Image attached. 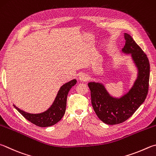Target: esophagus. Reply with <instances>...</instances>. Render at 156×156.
<instances>
[{
	"instance_id": "34e87169",
	"label": "esophagus",
	"mask_w": 156,
	"mask_h": 156,
	"mask_svg": "<svg viewBox=\"0 0 156 156\" xmlns=\"http://www.w3.org/2000/svg\"><path fill=\"white\" fill-rule=\"evenodd\" d=\"M78 79L80 81H87L89 80V76H88L86 73H81V74L79 76Z\"/></svg>"
}]
</instances>
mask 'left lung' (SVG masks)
I'll use <instances>...</instances> for the list:
<instances>
[{
  "mask_svg": "<svg viewBox=\"0 0 156 156\" xmlns=\"http://www.w3.org/2000/svg\"><path fill=\"white\" fill-rule=\"evenodd\" d=\"M126 44L122 49L125 55H130L137 69V77L128 91L119 98L114 97L105 85L98 82H90L91 104L100 119L108 125H116L131 117L146 99L149 89L150 65L143 50L129 34L124 33Z\"/></svg>",
  "mask_w": 156,
  "mask_h": 156,
  "instance_id": "obj_1",
  "label": "left lung"
}]
</instances>
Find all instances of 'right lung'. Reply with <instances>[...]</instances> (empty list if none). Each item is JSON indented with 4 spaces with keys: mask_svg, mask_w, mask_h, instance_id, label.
Instances as JSON below:
<instances>
[{
    "mask_svg": "<svg viewBox=\"0 0 156 156\" xmlns=\"http://www.w3.org/2000/svg\"><path fill=\"white\" fill-rule=\"evenodd\" d=\"M76 79L61 86L57 93L55 100L48 109L41 113H29L20 109L16 105L13 106L23 117L35 125L39 127H50L60 121L66 112L67 94L73 86L76 84Z\"/></svg>",
    "mask_w": 156,
    "mask_h": 156,
    "instance_id": "obj_1",
    "label": "right lung"
}]
</instances>
